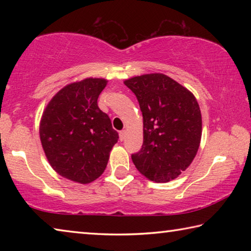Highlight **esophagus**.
<instances>
[{
  "label": "esophagus",
  "mask_w": 251,
  "mask_h": 251,
  "mask_svg": "<svg viewBox=\"0 0 251 251\" xmlns=\"http://www.w3.org/2000/svg\"><path fill=\"white\" fill-rule=\"evenodd\" d=\"M126 138V130H121L120 131V139L123 142Z\"/></svg>",
  "instance_id": "1"
}]
</instances>
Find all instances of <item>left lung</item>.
I'll list each match as a JSON object with an SVG mask.
<instances>
[{"label":"left lung","mask_w":251,"mask_h":251,"mask_svg":"<svg viewBox=\"0 0 251 251\" xmlns=\"http://www.w3.org/2000/svg\"><path fill=\"white\" fill-rule=\"evenodd\" d=\"M143 114V146L131 155L138 172L155 182L175 179L189 167L201 139L196 97L169 76L144 74L125 79Z\"/></svg>","instance_id":"left-lung-1"}]
</instances>
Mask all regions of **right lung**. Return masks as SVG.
Segmentation results:
<instances>
[{
	"label": "right lung",
	"instance_id": "right-lung-1",
	"mask_svg": "<svg viewBox=\"0 0 251 251\" xmlns=\"http://www.w3.org/2000/svg\"><path fill=\"white\" fill-rule=\"evenodd\" d=\"M107 79L88 77L59 90L46 105L40 138L46 158L58 175L90 184L104 173L118 141L107 114L97 105Z\"/></svg>",
	"mask_w": 251,
	"mask_h": 251
}]
</instances>
